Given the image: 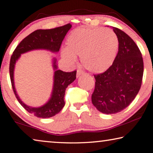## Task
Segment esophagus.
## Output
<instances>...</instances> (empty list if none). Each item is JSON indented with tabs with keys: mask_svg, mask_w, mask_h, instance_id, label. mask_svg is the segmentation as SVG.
<instances>
[{
	"mask_svg": "<svg viewBox=\"0 0 153 153\" xmlns=\"http://www.w3.org/2000/svg\"><path fill=\"white\" fill-rule=\"evenodd\" d=\"M84 74V72L82 71V70H79V69H77V75H76V76H77V77H78L79 76H81L82 74Z\"/></svg>",
	"mask_w": 153,
	"mask_h": 153,
	"instance_id": "obj_1",
	"label": "esophagus"
}]
</instances>
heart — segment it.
<instances>
[{
	"instance_id": "heart-1",
	"label": "heart",
	"mask_w": 153,
	"mask_h": 153,
	"mask_svg": "<svg viewBox=\"0 0 153 153\" xmlns=\"http://www.w3.org/2000/svg\"><path fill=\"white\" fill-rule=\"evenodd\" d=\"M118 49L117 36L109 28H77L67 38V48L62 50V59L69 62L80 56L84 68L93 73L108 69L116 59Z\"/></svg>"
}]
</instances>
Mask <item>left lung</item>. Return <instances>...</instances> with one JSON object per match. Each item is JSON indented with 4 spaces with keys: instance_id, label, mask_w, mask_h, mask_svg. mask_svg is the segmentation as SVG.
<instances>
[{
    "instance_id": "8db88e82",
    "label": "left lung",
    "mask_w": 153,
    "mask_h": 153,
    "mask_svg": "<svg viewBox=\"0 0 153 153\" xmlns=\"http://www.w3.org/2000/svg\"><path fill=\"white\" fill-rule=\"evenodd\" d=\"M118 40V52L105 72L94 75L95 87L92 103L103 114L120 112L132 102L142 85L144 62L133 40L119 28L112 27Z\"/></svg>"
}]
</instances>
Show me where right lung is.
<instances>
[{
  "label": "right lung",
  "instance_id": "right-lung-1",
  "mask_svg": "<svg viewBox=\"0 0 153 153\" xmlns=\"http://www.w3.org/2000/svg\"><path fill=\"white\" fill-rule=\"evenodd\" d=\"M71 28V24L52 29H39L26 37L13 51L9 64V74L13 93L21 105L29 113L38 118H50L59 113L65 105L64 97L67 87L76 78V70L71 72H65L57 70L56 59H54L53 67L55 70L54 86L52 96L48 102L42 107L32 108L26 105L20 100L14 86L13 71L15 64L22 54L33 50L43 49L52 52H58L60 48L65 35Z\"/></svg>",
  "mask_w": 153,
  "mask_h": 153
}]
</instances>
